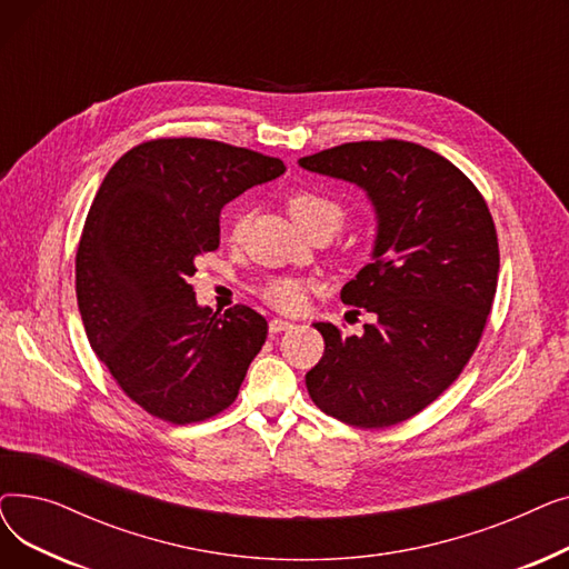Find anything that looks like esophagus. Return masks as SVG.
I'll return each mask as SVG.
<instances>
[{
	"label": "esophagus",
	"instance_id": "obj_1",
	"mask_svg": "<svg viewBox=\"0 0 569 569\" xmlns=\"http://www.w3.org/2000/svg\"><path fill=\"white\" fill-rule=\"evenodd\" d=\"M288 330H292V322L281 320V318L269 320V332H272V335H281V332H288Z\"/></svg>",
	"mask_w": 569,
	"mask_h": 569
}]
</instances>
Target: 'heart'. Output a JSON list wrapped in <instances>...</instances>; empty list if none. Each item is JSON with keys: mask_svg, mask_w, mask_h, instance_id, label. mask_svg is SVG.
<instances>
[{"mask_svg": "<svg viewBox=\"0 0 569 569\" xmlns=\"http://www.w3.org/2000/svg\"><path fill=\"white\" fill-rule=\"evenodd\" d=\"M292 221L305 232L330 230L332 234L343 226L346 209L339 200L313 189H297L286 200ZM247 228V214H237L230 226V239H239ZM260 297L279 311H300L307 300V283L295 277H269L260 288Z\"/></svg>", "mask_w": 569, "mask_h": 569, "instance_id": "b5f03b06", "label": "heart"}]
</instances>
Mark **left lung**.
<instances>
[{"label": "left lung", "instance_id": "left-lung-1", "mask_svg": "<svg viewBox=\"0 0 569 569\" xmlns=\"http://www.w3.org/2000/svg\"><path fill=\"white\" fill-rule=\"evenodd\" d=\"M346 179L376 207L373 262L341 290L378 320L362 337L316 322L322 360L313 403L360 429L410 420L450 387L482 339L498 286V234L487 200L445 157L406 140L346 142L300 159Z\"/></svg>", "mask_w": 569, "mask_h": 569}]
</instances>
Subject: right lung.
I'll return each mask as SVG.
<instances>
[{"instance_id":"obj_1","label":"right lung","mask_w":569,"mask_h":569,"mask_svg":"<svg viewBox=\"0 0 569 569\" xmlns=\"http://www.w3.org/2000/svg\"><path fill=\"white\" fill-rule=\"evenodd\" d=\"M281 159L204 138L140 142L106 174L76 253L89 346L152 417L193 425L223 412L267 339L234 305L198 307L189 277L219 249L221 207L283 174Z\"/></svg>"}]
</instances>
